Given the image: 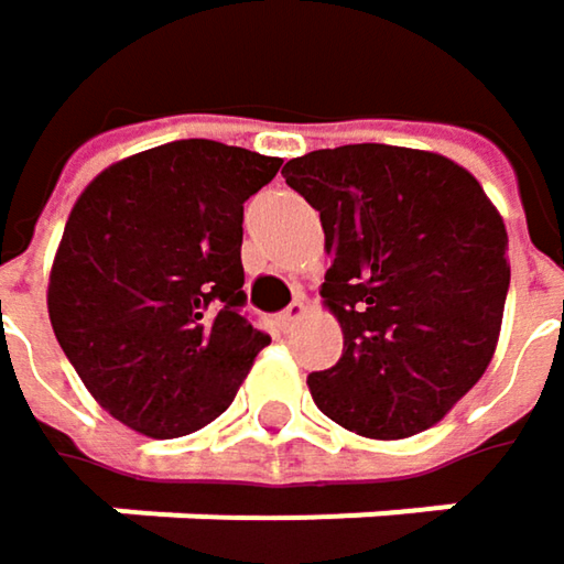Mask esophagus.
I'll return each mask as SVG.
<instances>
[{
  "mask_svg": "<svg viewBox=\"0 0 564 564\" xmlns=\"http://www.w3.org/2000/svg\"><path fill=\"white\" fill-rule=\"evenodd\" d=\"M305 312H308L305 299H295V302H292V305H289V308H285L282 315H275V327H279L282 334H289V330H292V327H295V324H299V321L305 317Z\"/></svg>",
  "mask_w": 564,
  "mask_h": 564,
  "instance_id": "obj_1",
  "label": "esophagus"
}]
</instances>
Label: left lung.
<instances>
[{"instance_id":"obj_1","label":"left lung","mask_w":564,"mask_h":564,"mask_svg":"<svg viewBox=\"0 0 564 564\" xmlns=\"http://www.w3.org/2000/svg\"><path fill=\"white\" fill-rule=\"evenodd\" d=\"M282 175L321 214V299L344 330L340 360L308 377L317 409L364 438L432 429L497 350L503 217L467 169L422 149H317Z\"/></svg>"}]
</instances>
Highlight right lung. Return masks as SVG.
<instances>
[{"label": "right lung", "mask_w": 564, "mask_h": 564, "mask_svg": "<svg viewBox=\"0 0 564 564\" xmlns=\"http://www.w3.org/2000/svg\"><path fill=\"white\" fill-rule=\"evenodd\" d=\"M282 159L181 139L129 155L77 197L47 282L54 337L90 395L149 438L234 402L269 334L240 308L243 200Z\"/></svg>", "instance_id": "1"}]
</instances>
